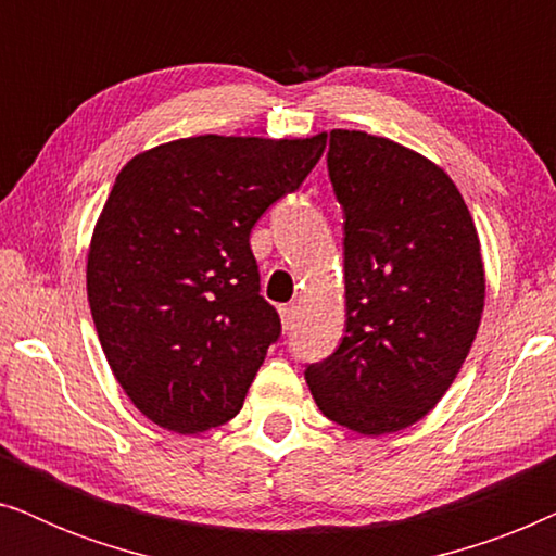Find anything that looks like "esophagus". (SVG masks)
I'll return each instance as SVG.
<instances>
[{
    "label": "esophagus",
    "instance_id": "34e87169",
    "mask_svg": "<svg viewBox=\"0 0 556 556\" xmlns=\"http://www.w3.org/2000/svg\"><path fill=\"white\" fill-rule=\"evenodd\" d=\"M280 324H283V329H293L295 321H299L301 316V306H295V303H286V306H280Z\"/></svg>",
    "mask_w": 556,
    "mask_h": 556
}]
</instances>
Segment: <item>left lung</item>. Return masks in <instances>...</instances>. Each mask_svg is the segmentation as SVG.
<instances>
[{
  "instance_id": "obj_1",
  "label": "left lung",
  "mask_w": 556,
  "mask_h": 556,
  "mask_svg": "<svg viewBox=\"0 0 556 556\" xmlns=\"http://www.w3.org/2000/svg\"><path fill=\"white\" fill-rule=\"evenodd\" d=\"M329 177L346 333L306 382L329 420L377 438L422 420L458 377L485 303L481 240L443 166L384 136L333 128Z\"/></svg>"
}]
</instances>
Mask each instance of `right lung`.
Listing matches in <instances>:
<instances>
[{"label": "right lung", "instance_id": "right-lung-1", "mask_svg": "<svg viewBox=\"0 0 556 556\" xmlns=\"http://www.w3.org/2000/svg\"><path fill=\"white\" fill-rule=\"evenodd\" d=\"M324 149L326 131L204 134L118 172L88 245V303L113 377L159 428L194 435L240 413L280 333L250 230Z\"/></svg>", "mask_w": 556, "mask_h": 556}]
</instances>
